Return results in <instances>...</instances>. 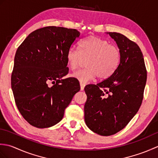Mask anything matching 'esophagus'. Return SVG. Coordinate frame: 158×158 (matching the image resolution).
<instances>
[{"label": "esophagus", "instance_id": "esophagus-1", "mask_svg": "<svg viewBox=\"0 0 158 158\" xmlns=\"http://www.w3.org/2000/svg\"><path fill=\"white\" fill-rule=\"evenodd\" d=\"M80 86H81V91H83V90L84 89V88H85V85L84 84V83H80Z\"/></svg>", "mask_w": 158, "mask_h": 158}]
</instances>
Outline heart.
<instances>
[{"label": "heart", "mask_w": 158, "mask_h": 158, "mask_svg": "<svg viewBox=\"0 0 158 158\" xmlns=\"http://www.w3.org/2000/svg\"><path fill=\"white\" fill-rule=\"evenodd\" d=\"M79 50L70 48L67 52L66 62L70 69L75 70L87 60L85 69L73 73L72 77L85 83L98 76L100 79L109 78L115 72L120 62L119 49L109 44L107 40L89 36L79 43Z\"/></svg>", "instance_id": "b5f03b06"}]
</instances>
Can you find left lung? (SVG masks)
Listing matches in <instances>:
<instances>
[{
	"instance_id": "obj_1",
	"label": "left lung",
	"mask_w": 158,
	"mask_h": 158,
	"mask_svg": "<svg viewBox=\"0 0 158 158\" xmlns=\"http://www.w3.org/2000/svg\"><path fill=\"white\" fill-rule=\"evenodd\" d=\"M107 34L119 49V64L109 78L84 88L85 123L101 136L115 135L130 122L141 105L147 81L145 61L139 45L120 33Z\"/></svg>"
}]
</instances>
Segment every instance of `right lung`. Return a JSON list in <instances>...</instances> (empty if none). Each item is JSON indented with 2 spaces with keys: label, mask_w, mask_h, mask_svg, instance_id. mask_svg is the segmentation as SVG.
<instances>
[{
  "label": "right lung",
  "mask_w": 158,
  "mask_h": 158,
  "mask_svg": "<svg viewBox=\"0 0 158 158\" xmlns=\"http://www.w3.org/2000/svg\"><path fill=\"white\" fill-rule=\"evenodd\" d=\"M80 36L76 29L47 26L31 32L17 49L11 88L19 113L32 126L60 122L80 90L75 78L62 79L69 73L67 52Z\"/></svg>",
  "instance_id": "right-lung-1"
}]
</instances>
